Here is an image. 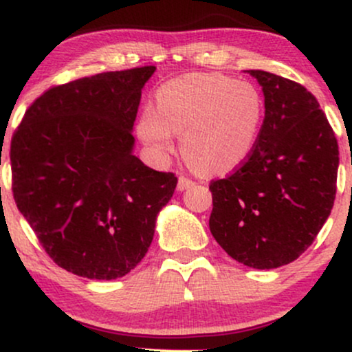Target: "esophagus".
<instances>
[{"instance_id":"34e87169","label":"esophagus","mask_w":352,"mask_h":352,"mask_svg":"<svg viewBox=\"0 0 352 352\" xmlns=\"http://www.w3.org/2000/svg\"><path fill=\"white\" fill-rule=\"evenodd\" d=\"M193 185H195V182L193 180H190V179H187V177H184V175H180L179 177V184H177V188L180 190H187V188H192Z\"/></svg>"}]
</instances>
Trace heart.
<instances>
[{"instance_id": "obj_1", "label": "heart", "mask_w": 352, "mask_h": 352, "mask_svg": "<svg viewBox=\"0 0 352 352\" xmlns=\"http://www.w3.org/2000/svg\"><path fill=\"white\" fill-rule=\"evenodd\" d=\"M263 117V98L252 82L190 72L157 89L155 111L140 114L137 132L160 160L173 152V134H182V153L193 170L223 175L252 155Z\"/></svg>"}]
</instances>
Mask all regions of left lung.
<instances>
[{
	"label": "left lung",
	"instance_id": "obj_1",
	"mask_svg": "<svg viewBox=\"0 0 352 352\" xmlns=\"http://www.w3.org/2000/svg\"><path fill=\"white\" fill-rule=\"evenodd\" d=\"M265 94L252 155L227 179L210 182V232L238 263L272 270L308 250L336 197L338 140L319 102L301 84L248 71Z\"/></svg>",
	"mask_w": 352,
	"mask_h": 352
}]
</instances>
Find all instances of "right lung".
I'll return each instance as SVG.
<instances>
[{"label": "right lung", "instance_id": "1", "mask_svg": "<svg viewBox=\"0 0 352 352\" xmlns=\"http://www.w3.org/2000/svg\"><path fill=\"white\" fill-rule=\"evenodd\" d=\"M155 66L71 80L28 107L11 139L16 207L60 268L116 280L147 253L177 177L132 153L137 109Z\"/></svg>", "mask_w": 352, "mask_h": 352}]
</instances>
